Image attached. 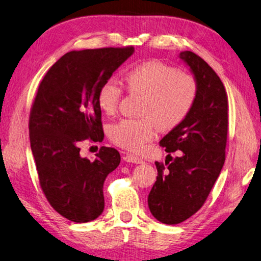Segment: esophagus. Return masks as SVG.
Instances as JSON below:
<instances>
[{
	"mask_svg": "<svg viewBox=\"0 0 261 261\" xmlns=\"http://www.w3.org/2000/svg\"><path fill=\"white\" fill-rule=\"evenodd\" d=\"M123 161L127 162V163H133V164H141L143 163V161L139 157L134 156V154H130V153H126L123 154Z\"/></svg>",
	"mask_w": 261,
	"mask_h": 261,
	"instance_id": "1",
	"label": "esophagus"
}]
</instances>
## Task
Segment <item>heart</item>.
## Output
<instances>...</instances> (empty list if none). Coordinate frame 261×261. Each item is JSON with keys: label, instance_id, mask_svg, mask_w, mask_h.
<instances>
[{"label": "heart", "instance_id": "1", "mask_svg": "<svg viewBox=\"0 0 261 261\" xmlns=\"http://www.w3.org/2000/svg\"><path fill=\"white\" fill-rule=\"evenodd\" d=\"M128 93L142 95L141 119H123L111 127L110 139L122 149L141 151L154 139L157 127L170 132L179 127L193 110L198 96V82L187 72L161 61H145L123 73ZM122 96L120 86L111 80L103 82L96 102L103 113H116Z\"/></svg>", "mask_w": 261, "mask_h": 261}]
</instances>
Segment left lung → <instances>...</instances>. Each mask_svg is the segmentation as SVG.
<instances>
[{"label":"left lung","instance_id":"obj_1","mask_svg":"<svg viewBox=\"0 0 261 261\" xmlns=\"http://www.w3.org/2000/svg\"><path fill=\"white\" fill-rule=\"evenodd\" d=\"M180 58L198 82V96L186 120L161 141L170 154L180 150V157L166 161L167 167L154 163L158 176L148 205L166 225L184 222L203 206L225 163L228 135V97L220 77L193 51Z\"/></svg>","mask_w":261,"mask_h":261}]
</instances>
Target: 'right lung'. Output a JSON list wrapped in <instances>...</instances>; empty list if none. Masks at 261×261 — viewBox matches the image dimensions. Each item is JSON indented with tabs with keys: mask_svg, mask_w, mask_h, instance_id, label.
Segmentation results:
<instances>
[{
	"mask_svg": "<svg viewBox=\"0 0 261 261\" xmlns=\"http://www.w3.org/2000/svg\"><path fill=\"white\" fill-rule=\"evenodd\" d=\"M133 53L128 45L65 54L45 73L32 104L29 129L40 187L55 211L73 222L95 220L104 210V181L120 154L102 147L91 162L80 156L79 144L103 140L96 94Z\"/></svg>",
	"mask_w": 261,
	"mask_h": 261,
	"instance_id": "1",
	"label": "right lung"
}]
</instances>
